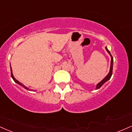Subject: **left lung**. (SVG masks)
<instances>
[{"mask_svg":"<svg viewBox=\"0 0 132 132\" xmlns=\"http://www.w3.org/2000/svg\"><path fill=\"white\" fill-rule=\"evenodd\" d=\"M106 50H107V52H108V53L109 54V55H111V61L110 71H109V74H108V75L106 76L105 78L103 79V80H101V81L100 82V83H98V84H97V85H96V89H98V88H100V87H101V86H102L103 84L105 83V82H106V81H108V80L109 79H110L111 77V76H112V68H113V57L112 56L110 52H109V51L108 50V49L107 48V47H106Z\"/></svg>","mask_w":132,"mask_h":132,"instance_id":"left-lung-1","label":"left lung"}]
</instances>
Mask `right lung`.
I'll return each mask as SVG.
<instances>
[{
  "label": "right lung",
  "instance_id": "add662e5",
  "mask_svg": "<svg viewBox=\"0 0 132 132\" xmlns=\"http://www.w3.org/2000/svg\"><path fill=\"white\" fill-rule=\"evenodd\" d=\"M10 69H11V76H12V79H13V80H14V81H15V82H16V83L18 84L19 85H20L21 86H22V87H24V88H26V89H27V90H28V89H29V88H27V87H26V86H24V85L23 84H22V83H21V82H19L18 80H17L15 78V77H14L13 75V73H12V68H11V66H10Z\"/></svg>",
  "mask_w": 132,
  "mask_h": 132
}]
</instances>
